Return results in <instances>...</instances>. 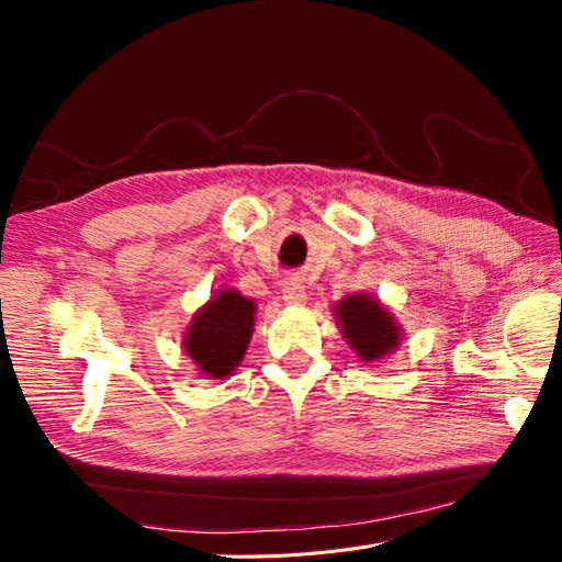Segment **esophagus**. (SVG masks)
<instances>
[{"label": "esophagus", "instance_id": "esophagus-1", "mask_svg": "<svg viewBox=\"0 0 562 562\" xmlns=\"http://www.w3.org/2000/svg\"><path fill=\"white\" fill-rule=\"evenodd\" d=\"M283 300H285V304H293V307H302V304L307 302V291H304V285L300 283V279H295V277L285 279Z\"/></svg>", "mask_w": 562, "mask_h": 562}]
</instances>
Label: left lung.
<instances>
[{
	"mask_svg": "<svg viewBox=\"0 0 562 562\" xmlns=\"http://www.w3.org/2000/svg\"><path fill=\"white\" fill-rule=\"evenodd\" d=\"M337 326L363 363H375L401 342V326L378 297L356 293L335 304Z\"/></svg>",
	"mask_w": 562,
	"mask_h": 562,
	"instance_id": "obj_1",
	"label": "left lung"
}]
</instances>
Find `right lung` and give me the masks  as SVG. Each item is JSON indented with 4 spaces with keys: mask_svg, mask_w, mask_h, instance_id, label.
Segmentation results:
<instances>
[{
    "mask_svg": "<svg viewBox=\"0 0 562 562\" xmlns=\"http://www.w3.org/2000/svg\"><path fill=\"white\" fill-rule=\"evenodd\" d=\"M255 326V302L239 291H217L194 314L182 349L209 380L232 375L241 363Z\"/></svg>",
    "mask_w": 562,
    "mask_h": 562,
    "instance_id": "add662e5",
    "label": "right lung"
}]
</instances>
